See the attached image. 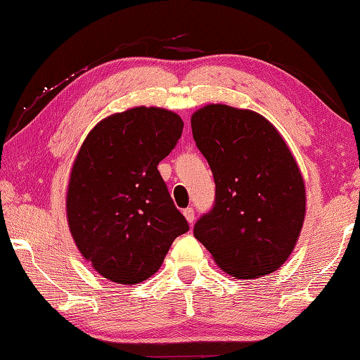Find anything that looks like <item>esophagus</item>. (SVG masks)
Here are the masks:
<instances>
[{
  "label": "esophagus",
  "mask_w": 360,
  "mask_h": 360,
  "mask_svg": "<svg viewBox=\"0 0 360 360\" xmlns=\"http://www.w3.org/2000/svg\"><path fill=\"white\" fill-rule=\"evenodd\" d=\"M182 214H184V218L187 219L189 224H193V221H195V213H193L192 208H186L184 211H182Z\"/></svg>",
  "instance_id": "1"
}]
</instances>
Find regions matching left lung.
<instances>
[{
    "instance_id": "obj_1",
    "label": "left lung",
    "mask_w": 360,
    "mask_h": 360,
    "mask_svg": "<svg viewBox=\"0 0 360 360\" xmlns=\"http://www.w3.org/2000/svg\"><path fill=\"white\" fill-rule=\"evenodd\" d=\"M191 127L216 184L213 208L193 236L232 277L277 271L306 214L304 181L288 146L259 113L224 104L198 108Z\"/></svg>"
}]
</instances>
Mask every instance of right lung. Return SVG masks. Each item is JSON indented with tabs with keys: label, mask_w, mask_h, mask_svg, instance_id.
<instances>
[{
	"label": "right lung",
	"mask_w": 360,
	"mask_h": 360,
	"mask_svg": "<svg viewBox=\"0 0 360 360\" xmlns=\"http://www.w3.org/2000/svg\"><path fill=\"white\" fill-rule=\"evenodd\" d=\"M182 128L174 112L134 107L102 120L79 147L67 221L79 253L108 281H147L174 238L189 231L157 169Z\"/></svg>",
	"instance_id": "add662e5"
}]
</instances>
